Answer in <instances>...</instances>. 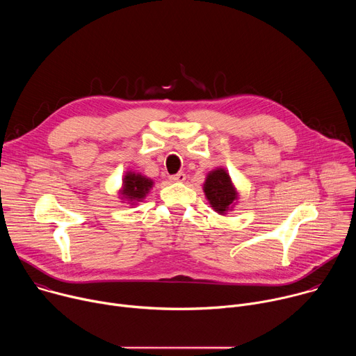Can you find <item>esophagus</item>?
Segmentation results:
<instances>
[{"label": "esophagus", "mask_w": 356, "mask_h": 356, "mask_svg": "<svg viewBox=\"0 0 356 356\" xmlns=\"http://www.w3.org/2000/svg\"><path fill=\"white\" fill-rule=\"evenodd\" d=\"M170 180H172V181H184V180H186V175H184L183 172H179L177 175L170 176Z\"/></svg>", "instance_id": "esophagus-1"}]
</instances>
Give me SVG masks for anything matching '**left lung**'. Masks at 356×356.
<instances>
[{
    "mask_svg": "<svg viewBox=\"0 0 356 356\" xmlns=\"http://www.w3.org/2000/svg\"><path fill=\"white\" fill-rule=\"evenodd\" d=\"M204 193L210 201V204L218 213H225L236 198V193L232 187L231 179L222 169L214 170L207 176Z\"/></svg>",
    "mask_w": 356,
    "mask_h": 356,
    "instance_id": "1",
    "label": "left lung"
}]
</instances>
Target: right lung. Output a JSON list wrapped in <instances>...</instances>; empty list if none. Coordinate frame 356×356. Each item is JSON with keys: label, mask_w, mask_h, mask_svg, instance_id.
I'll list each match as a JSON object with an SVG mask.
<instances>
[{"label": "right lung", "mask_w": 356, "mask_h": 356, "mask_svg": "<svg viewBox=\"0 0 356 356\" xmlns=\"http://www.w3.org/2000/svg\"><path fill=\"white\" fill-rule=\"evenodd\" d=\"M152 180L140 176V175H132L128 173L124 179V191L122 194L127 195V198L132 200H140L145 197L147 190L152 187Z\"/></svg>", "instance_id": "obj_1"}]
</instances>
